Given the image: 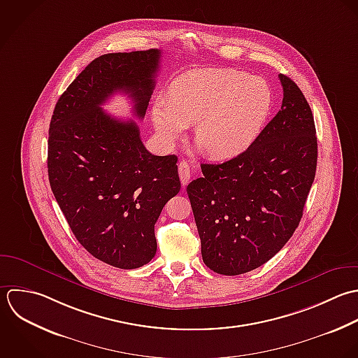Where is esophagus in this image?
<instances>
[{
	"label": "esophagus",
	"mask_w": 358,
	"mask_h": 358,
	"mask_svg": "<svg viewBox=\"0 0 358 358\" xmlns=\"http://www.w3.org/2000/svg\"><path fill=\"white\" fill-rule=\"evenodd\" d=\"M178 176L181 180V184L187 185L191 177V171H189V164L185 160H181L178 164Z\"/></svg>",
	"instance_id": "obj_1"
}]
</instances>
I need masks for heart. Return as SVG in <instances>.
Here are the masks:
<instances>
[{"mask_svg": "<svg viewBox=\"0 0 358 358\" xmlns=\"http://www.w3.org/2000/svg\"><path fill=\"white\" fill-rule=\"evenodd\" d=\"M272 104L271 86L262 78L230 68H203L173 82L170 100L155 103L152 121L164 145H174L195 124V139L209 156L231 159L255 142Z\"/></svg>", "mask_w": 358, "mask_h": 358, "instance_id": "heart-1", "label": "heart"}]
</instances>
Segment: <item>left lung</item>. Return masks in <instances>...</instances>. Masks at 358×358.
<instances>
[{
  "label": "left lung",
  "instance_id": "1",
  "mask_svg": "<svg viewBox=\"0 0 358 358\" xmlns=\"http://www.w3.org/2000/svg\"><path fill=\"white\" fill-rule=\"evenodd\" d=\"M283 103L241 155L201 164L202 177L187 187L205 265L236 276L273 258L303 217L315 178L318 143L311 107L280 73Z\"/></svg>",
  "mask_w": 358,
  "mask_h": 358
}]
</instances>
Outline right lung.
Wrapping results in <instances>:
<instances>
[{
    "label": "right lung",
    "instance_id": "obj_1",
    "mask_svg": "<svg viewBox=\"0 0 358 358\" xmlns=\"http://www.w3.org/2000/svg\"><path fill=\"white\" fill-rule=\"evenodd\" d=\"M162 51L110 52L93 59L58 99L48 129V180L73 236L94 258L136 269L156 255L155 224L181 188L177 156H155L135 121L101 106L132 99L142 120L155 89Z\"/></svg>",
    "mask_w": 358,
    "mask_h": 358
}]
</instances>
